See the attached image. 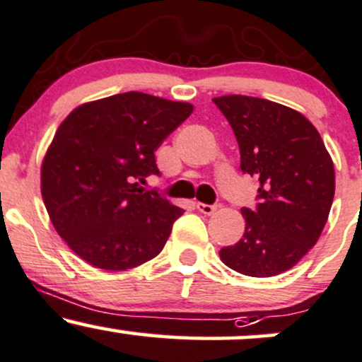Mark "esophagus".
<instances>
[{"label":"esophagus","instance_id":"obj_1","mask_svg":"<svg viewBox=\"0 0 362 362\" xmlns=\"http://www.w3.org/2000/svg\"><path fill=\"white\" fill-rule=\"evenodd\" d=\"M195 207H197V211H201L202 214H207V216H211L216 209H218V207H216V206L204 204V202H197V204H195Z\"/></svg>","mask_w":362,"mask_h":362}]
</instances>
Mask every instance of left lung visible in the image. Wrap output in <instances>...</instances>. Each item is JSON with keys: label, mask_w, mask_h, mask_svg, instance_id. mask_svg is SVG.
Wrapping results in <instances>:
<instances>
[{"label": "left lung", "mask_w": 362, "mask_h": 362, "mask_svg": "<svg viewBox=\"0 0 362 362\" xmlns=\"http://www.w3.org/2000/svg\"><path fill=\"white\" fill-rule=\"evenodd\" d=\"M213 102L233 129L240 167L259 178V204L242 209L243 236L219 257L245 276H277L294 267L322 235L335 194L334 161L317 127L298 110L247 95Z\"/></svg>", "instance_id": "1"}]
</instances>
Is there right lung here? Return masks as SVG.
Listing matches in <instances>:
<instances>
[{
    "label": "right lung",
    "mask_w": 362,
    "mask_h": 362,
    "mask_svg": "<svg viewBox=\"0 0 362 362\" xmlns=\"http://www.w3.org/2000/svg\"><path fill=\"white\" fill-rule=\"evenodd\" d=\"M194 105L141 91L76 107L57 127L40 168L56 231L80 259L126 271L163 250L184 209L136 180L160 170L155 151Z\"/></svg>",
    "instance_id": "add662e5"
}]
</instances>
